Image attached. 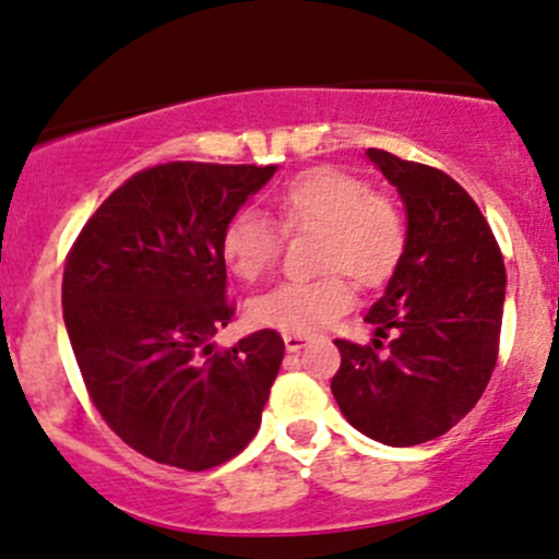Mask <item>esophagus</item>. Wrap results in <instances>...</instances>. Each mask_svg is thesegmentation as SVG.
Here are the masks:
<instances>
[{"instance_id": "1", "label": "esophagus", "mask_w": 559, "mask_h": 559, "mask_svg": "<svg viewBox=\"0 0 559 559\" xmlns=\"http://www.w3.org/2000/svg\"><path fill=\"white\" fill-rule=\"evenodd\" d=\"M308 343H310L308 334H297V332H286L284 334V345H286V350H292V354L302 350Z\"/></svg>"}]
</instances>
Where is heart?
I'll use <instances>...</instances> for the list:
<instances>
[{"mask_svg":"<svg viewBox=\"0 0 559 559\" xmlns=\"http://www.w3.org/2000/svg\"><path fill=\"white\" fill-rule=\"evenodd\" d=\"M275 214L286 233H316L319 270H340L358 286H378L393 275L407 249V222L385 195L340 168H313L292 176L275 192ZM281 251V230L260 211H238L222 230V257L235 278L254 284ZM354 305L348 278L326 273L313 281H284L246 305L254 326L313 332Z\"/></svg>","mask_w":559,"mask_h":559,"instance_id":"1","label":"heart"}]
</instances>
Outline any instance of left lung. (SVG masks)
<instances>
[{
  "label": "left lung",
  "instance_id": "left-lung-1",
  "mask_svg": "<svg viewBox=\"0 0 559 559\" xmlns=\"http://www.w3.org/2000/svg\"><path fill=\"white\" fill-rule=\"evenodd\" d=\"M367 157L402 198L407 249L367 313L372 345L334 340L343 361L332 393L364 437L409 448L448 433L479 402L496 369L507 267L452 176L383 150Z\"/></svg>",
  "mask_w": 559,
  "mask_h": 559
}]
</instances>
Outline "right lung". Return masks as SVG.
Returning <instances> with one entry per match:
<instances>
[{
	"label": "right lung",
	"instance_id": "1",
	"mask_svg": "<svg viewBox=\"0 0 559 559\" xmlns=\"http://www.w3.org/2000/svg\"><path fill=\"white\" fill-rule=\"evenodd\" d=\"M278 166L166 163L117 187L63 267V324L111 431L166 466L205 472L254 439L284 361L260 329L233 348L222 230Z\"/></svg>",
	"mask_w": 559,
	"mask_h": 559
}]
</instances>
